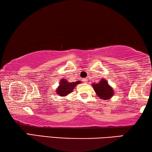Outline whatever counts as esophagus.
<instances>
[{
	"label": "esophagus",
	"instance_id": "obj_1",
	"mask_svg": "<svg viewBox=\"0 0 152 152\" xmlns=\"http://www.w3.org/2000/svg\"><path fill=\"white\" fill-rule=\"evenodd\" d=\"M82 81H83V82H85V83H86V82H88V79H87V78H83V79H82Z\"/></svg>",
	"mask_w": 152,
	"mask_h": 152
}]
</instances>
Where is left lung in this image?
I'll return each instance as SVG.
<instances>
[{"label":"left lung","instance_id":"1","mask_svg":"<svg viewBox=\"0 0 152 152\" xmlns=\"http://www.w3.org/2000/svg\"><path fill=\"white\" fill-rule=\"evenodd\" d=\"M92 86L94 89L95 92L97 94L98 96H99L101 99L107 100L111 98L113 95V90L105 80H102L99 83L93 84Z\"/></svg>","mask_w":152,"mask_h":152}]
</instances>
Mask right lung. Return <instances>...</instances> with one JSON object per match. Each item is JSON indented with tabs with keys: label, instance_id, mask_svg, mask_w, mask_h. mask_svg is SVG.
I'll list each match as a JSON object with an SVG mask.
<instances>
[{
	"label": "right lung",
	"instance_id": "right-lung-1",
	"mask_svg": "<svg viewBox=\"0 0 152 152\" xmlns=\"http://www.w3.org/2000/svg\"><path fill=\"white\" fill-rule=\"evenodd\" d=\"M80 83V81H76L75 82H68L65 79L61 80L60 86L57 89V93L60 96H66L70 94L73 91L77 84Z\"/></svg>",
	"mask_w": 152,
	"mask_h": 152
}]
</instances>
